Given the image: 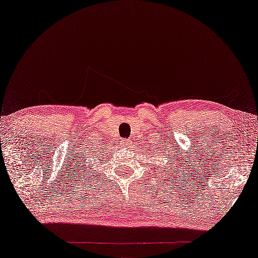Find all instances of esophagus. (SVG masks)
<instances>
[{
  "instance_id": "obj_1",
  "label": "esophagus",
  "mask_w": 258,
  "mask_h": 258,
  "mask_svg": "<svg viewBox=\"0 0 258 258\" xmlns=\"http://www.w3.org/2000/svg\"><path fill=\"white\" fill-rule=\"evenodd\" d=\"M124 145H125V146H130V145H132V139H125V141H124Z\"/></svg>"
}]
</instances>
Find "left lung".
<instances>
[{
	"mask_svg": "<svg viewBox=\"0 0 258 258\" xmlns=\"http://www.w3.org/2000/svg\"><path fill=\"white\" fill-rule=\"evenodd\" d=\"M174 169H175V168H174ZM177 169H178V168H177ZM175 172H176V171H175ZM176 178H177V177H176ZM174 180H175V178H174ZM171 181H172V179H171ZM162 185H163V184H162ZM170 186H171V185H170ZM171 188H172V187H171Z\"/></svg>",
	"mask_w": 258,
	"mask_h": 258,
	"instance_id": "obj_1",
	"label": "left lung"
}]
</instances>
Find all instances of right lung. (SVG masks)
Returning <instances> with one entry per match:
<instances>
[{
    "label": "right lung",
    "mask_w": 258,
    "mask_h": 258,
    "mask_svg": "<svg viewBox=\"0 0 258 258\" xmlns=\"http://www.w3.org/2000/svg\"><path fill=\"white\" fill-rule=\"evenodd\" d=\"M95 153L97 154V151L95 152ZM84 157H86V155H84ZM94 158H96V157L94 154H92V159L86 157V159H84L82 161V166H81V171L82 172H81V174H82V176H86L87 179H89V178H91L92 176H94V169L89 168L90 167L89 164H92V162H96V159H94ZM89 159L91 160L90 162L89 161ZM103 161H104V160H103ZM75 179H77V178H75Z\"/></svg>",
    "instance_id": "1"
}]
</instances>
